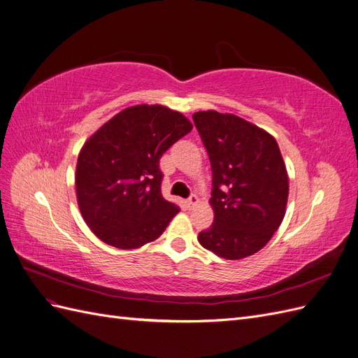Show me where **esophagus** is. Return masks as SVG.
<instances>
[{"label": "esophagus", "mask_w": 358, "mask_h": 358, "mask_svg": "<svg viewBox=\"0 0 358 358\" xmlns=\"http://www.w3.org/2000/svg\"><path fill=\"white\" fill-rule=\"evenodd\" d=\"M199 203V197L197 196H191L187 201H185V204H187V208H194V206H196Z\"/></svg>", "instance_id": "1"}]
</instances>
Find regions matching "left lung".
<instances>
[{
    "label": "left lung",
    "instance_id": "left-lung-1",
    "mask_svg": "<svg viewBox=\"0 0 358 358\" xmlns=\"http://www.w3.org/2000/svg\"><path fill=\"white\" fill-rule=\"evenodd\" d=\"M212 166L215 220L199 242L225 259L258 252L284 220L288 175L276 140L242 117L192 115Z\"/></svg>",
    "mask_w": 358,
    "mask_h": 358
}]
</instances>
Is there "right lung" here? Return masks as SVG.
I'll use <instances>...</instances> for the list:
<instances>
[{"label": "right lung", "mask_w": 358, "mask_h": 358, "mask_svg": "<svg viewBox=\"0 0 358 358\" xmlns=\"http://www.w3.org/2000/svg\"><path fill=\"white\" fill-rule=\"evenodd\" d=\"M192 129L179 112L140 104L106 122L80 150L76 192L85 222L104 243L155 241L180 209L161 194L162 154Z\"/></svg>", "instance_id": "1"}]
</instances>
